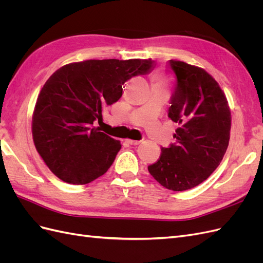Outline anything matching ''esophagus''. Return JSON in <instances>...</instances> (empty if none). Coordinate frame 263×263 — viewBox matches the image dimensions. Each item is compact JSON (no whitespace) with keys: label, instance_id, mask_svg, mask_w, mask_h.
<instances>
[{"label":"esophagus","instance_id":"34e87169","mask_svg":"<svg viewBox=\"0 0 263 263\" xmlns=\"http://www.w3.org/2000/svg\"><path fill=\"white\" fill-rule=\"evenodd\" d=\"M127 142H128V144H130V145H139L140 142H141V140H134V139H127Z\"/></svg>","mask_w":263,"mask_h":263}]
</instances>
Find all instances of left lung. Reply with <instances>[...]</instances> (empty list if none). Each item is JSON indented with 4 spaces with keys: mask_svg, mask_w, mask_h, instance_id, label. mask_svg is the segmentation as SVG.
<instances>
[{
    "mask_svg": "<svg viewBox=\"0 0 263 263\" xmlns=\"http://www.w3.org/2000/svg\"><path fill=\"white\" fill-rule=\"evenodd\" d=\"M168 67L176 78L168 116L179 127L176 142L161 149L148 171L165 189L185 191L201 184L221 162L232 116L224 92L204 69L176 60Z\"/></svg>",
    "mask_w": 263,
    "mask_h": 263,
    "instance_id": "8db88e82",
    "label": "left lung"
}]
</instances>
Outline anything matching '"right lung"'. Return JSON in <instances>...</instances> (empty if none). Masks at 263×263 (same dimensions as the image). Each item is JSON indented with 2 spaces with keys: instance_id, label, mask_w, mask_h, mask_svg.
Segmentation results:
<instances>
[{
  "instance_id": "obj_1",
  "label": "right lung",
  "mask_w": 263,
  "mask_h": 263,
  "mask_svg": "<svg viewBox=\"0 0 263 263\" xmlns=\"http://www.w3.org/2000/svg\"><path fill=\"white\" fill-rule=\"evenodd\" d=\"M153 59H104L69 63L47 80L33 115L38 154L53 174L70 184H86L104 174L122 148L100 132L102 108L117 102L124 83L154 70Z\"/></svg>"
}]
</instances>
